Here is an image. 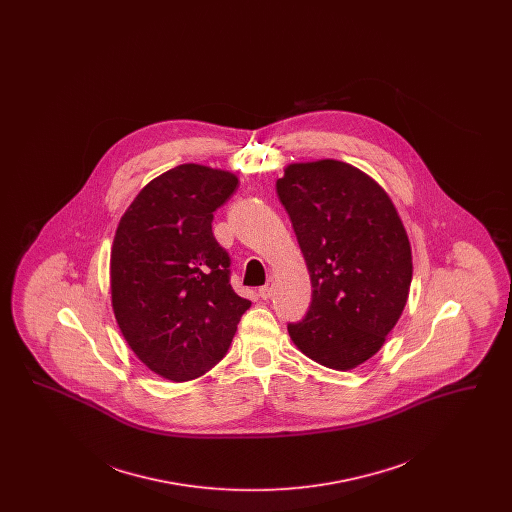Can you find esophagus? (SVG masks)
<instances>
[{
  "mask_svg": "<svg viewBox=\"0 0 512 512\" xmlns=\"http://www.w3.org/2000/svg\"><path fill=\"white\" fill-rule=\"evenodd\" d=\"M272 292H274V282H272V280H268L265 286H261V288H259V295H261V299H270Z\"/></svg>",
  "mask_w": 512,
  "mask_h": 512,
  "instance_id": "obj_1",
  "label": "esophagus"
}]
</instances>
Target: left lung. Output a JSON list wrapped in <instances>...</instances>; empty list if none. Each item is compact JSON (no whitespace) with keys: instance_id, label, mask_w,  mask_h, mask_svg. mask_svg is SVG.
I'll return each instance as SVG.
<instances>
[{"instance_id":"8db88e82","label":"left lung","mask_w":512,"mask_h":512,"mask_svg":"<svg viewBox=\"0 0 512 512\" xmlns=\"http://www.w3.org/2000/svg\"><path fill=\"white\" fill-rule=\"evenodd\" d=\"M313 284L293 343L336 370L370 359L401 317L413 278L407 232L365 172L324 159L290 165L276 182Z\"/></svg>"}]
</instances>
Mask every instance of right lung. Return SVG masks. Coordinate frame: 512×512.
I'll return each instance as SVG.
<instances>
[{
	"label": "right lung",
	"mask_w": 512,
	"mask_h": 512,
	"mask_svg": "<svg viewBox=\"0 0 512 512\" xmlns=\"http://www.w3.org/2000/svg\"><path fill=\"white\" fill-rule=\"evenodd\" d=\"M236 188L230 172L174 167L138 194L115 234V318L136 357L172 382L217 365L251 307L232 290L230 255L213 234Z\"/></svg>",
	"instance_id": "obj_1"
}]
</instances>
